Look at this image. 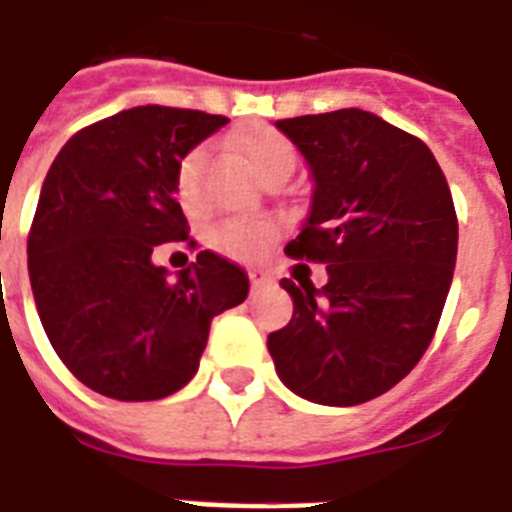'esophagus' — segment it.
<instances>
[{
    "label": "esophagus",
    "mask_w": 512,
    "mask_h": 512,
    "mask_svg": "<svg viewBox=\"0 0 512 512\" xmlns=\"http://www.w3.org/2000/svg\"><path fill=\"white\" fill-rule=\"evenodd\" d=\"M249 285H252V290H263V287L271 285V276L263 274V271H249Z\"/></svg>",
    "instance_id": "1"
}]
</instances>
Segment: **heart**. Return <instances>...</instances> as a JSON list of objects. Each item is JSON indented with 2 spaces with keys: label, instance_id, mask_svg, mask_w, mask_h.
I'll list each match as a JSON object with an SVG mask.
<instances>
[{
  "label": "heart",
  "instance_id": "obj_1",
  "mask_svg": "<svg viewBox=\"0 0 512 512\" xmlns=\"http://www.w3.org/2000/svg\"><path fill=\"white\" fill-rule=\"evenodd\" d=\"M241 157L246 165L255 170L257 179H263L271 170H293L295 165V149L293 143L279 135L276 130H252L249 135L241 138L238 143ZM200 162H203V151H189L187 157L179 165V195L184 203L195 200V189H198V173ZM274 225L266 219H225L222 225L214 230V246L219 252L233 260H255L268 249V244L274 241Z\"/></svg>",
  "mask_w": 512,
  "mask_h": 512
}]
</instances>
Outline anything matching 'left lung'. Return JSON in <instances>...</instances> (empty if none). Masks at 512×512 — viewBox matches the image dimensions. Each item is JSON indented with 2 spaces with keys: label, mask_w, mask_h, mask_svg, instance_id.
<instances>
[{
  "label": "left lung",
  "mask_w": 512,
  "mask_h": 512,
  "mask_svg": "<svg viewBox=\"0 0 512 512\" xmlns=\"http://www.w3.org/2000/svg\"><path fill=\"white\" fill-rule=\"evenodd\" d=\"M314 176L312 211L287 257L328 285L282 279L293 320L268 336L301 399L352 407L391 391L434 339L453 282L458 219L429 146L358 108L276 121Z\"/></svg>",
  "instance_id": "obj_1"
}]
</instances>
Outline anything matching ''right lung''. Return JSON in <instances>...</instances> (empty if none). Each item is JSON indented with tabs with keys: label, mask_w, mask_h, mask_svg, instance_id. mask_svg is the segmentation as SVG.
<instances>
[{
	"label": "right lung",
	"mask_w": 512,
	"mask_h": 512,
	"mask_svg": "<svg viewBox=\"0 0 512 512\" xmlns=\"http://www.w3.org/2000/svg\"><path fill=\"white\" fill-rule=\"evenodd\" d=\"M225 116L140 105L67 140L43 181L26 241L29 282L48 342L92 391L154 401L198 372L211 320L249 293L214 252L168 279L160 244L195 249L181 211L179 165Z\"/></svg>",
	"instance_id": "right-lung-1"
}]
</instances>
